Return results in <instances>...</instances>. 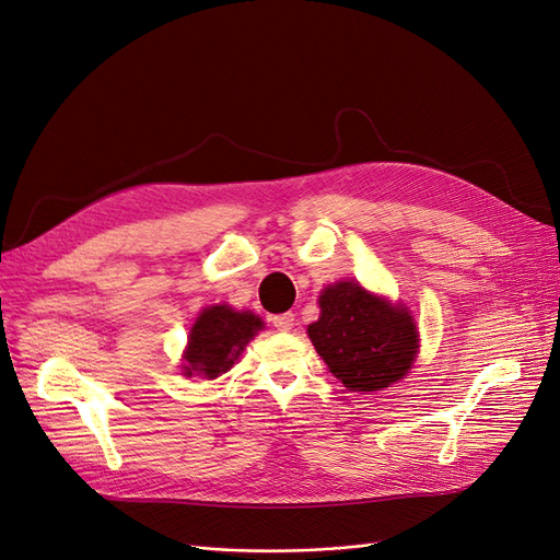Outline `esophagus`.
I'll return each instance as SVG.
<instances>
[{
	"instance_id": "obj_1",
	"label": "esophagus",
	"mask_w": 560,
	"mask_h": 560,
	"mask_svg": "<svg viewBox=\"0 0 560 560\" xmlns=\"http://www.w3.org/2000/svg\"><path fill=\"white\" fill-rule=\"evenodd\" d=\"M273 327L278 331H290L294 327V315L292 313H284V315H276L273 317Z\"/></svg>"
}]
</instances>
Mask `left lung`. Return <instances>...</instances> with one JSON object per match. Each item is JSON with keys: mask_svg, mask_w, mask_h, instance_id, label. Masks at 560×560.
<instances>
[{"mask_svg": "<svg viewBox=\"0 0 560 560\" xmlns=\"http://www.w3.org/2000/svg\"><path fill=\"white\" fill-rule=\"evenodd\" d=\"M308 336L331 374L358 393H374L406 376L418 352L411 313L389 306L358 282H338L322 292L319 319Z\"/></svg>", "mask_w": 560, "mask_h": 560, "instance_id": "1", "label": "left lung"}]
</instances>
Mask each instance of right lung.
<instances>
[{
  "instance_id": "1",
  "label": "right lung",
  "mask_w": 560,
  "mask_h": 560,
  "mask_svg": "<svg viewBox=\"0 0 560 560\" xmlns=\"http://www.w3.org/2000/svg\"><path fill=\"white\" fill-rule=\"evenodd\" d=\"M261 327L264 322L254 313H238L229 306L206 308L189 334V348L184 352V376L208 381L222 376Z\"/></svg>"
}]
</instances>
